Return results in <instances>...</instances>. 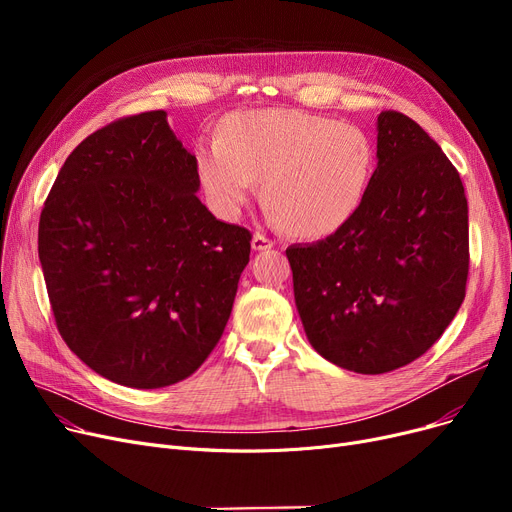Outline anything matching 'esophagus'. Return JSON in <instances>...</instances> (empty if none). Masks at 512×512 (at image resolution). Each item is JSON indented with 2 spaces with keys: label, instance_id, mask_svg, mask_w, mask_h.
<instances>
[{
  "label": "esophagus",
  "instance_id": "34e87169",
  "mask_svg": "<svg viewBox=\"0 0 512 512\" xmlns=\"http://www.w3.org/2000/svg\"><path fill=\"white\" fill-rule=\"evenodd\" d=\"M251 245H253L255 251H267V249H272L276 245V240L270 238L267 234H263V232H255Z\"/></svg>",
  "mask_w": 512,
  "mask_h": 512
}]
</instances>
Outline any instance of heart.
<instances>
[{
  "mask_svg": "<svg viewBox=\"0 0 512 512\" xmlns=\"http://www.w3.org/2000/svg\"><path fill=\"white\" fill-rule=\"evenodd\" d=\"M373 161L363 128L301 110L236 114L222 139L197 145V174L215 213L234 218L263 180L272 215L301 238L328 236L353 218Z\"/></svg>",
  "mask_w": 512,
  "mask_h": 512,
  "instance_id": "obj_1",
  "label": "heart"
}]
</instances>
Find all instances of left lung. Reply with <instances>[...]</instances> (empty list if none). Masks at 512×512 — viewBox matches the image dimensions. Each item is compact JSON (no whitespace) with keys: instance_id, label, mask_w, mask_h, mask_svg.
Listing matches in <instances>:
<instances>
[{"instance_id":"8db88e82","label":"left lung","mask_w":512,"mask_h":512,"mask_svg":"<svg viewBox=\"0 0 512 512\" xmlns=\"http://www.w3.org/2000/svg\"><path fill=\"white\" fill-rule=\"evenodd\" d=\"M305 334L330 363L386 373L419 359L465 299V186L409 116H378V168L342 228L286 249Z\"/></svg>"}]
</instances>
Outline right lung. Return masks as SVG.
Here are the masks:
<instances>
[{"label":"right lung","mask_w":512,"mask_h":512,"mask_svg":"<svg viewBox=\"0 0 512 512\" xmlns=\"http://www.w3.org/2000/svg\"><path fill=\"white\" fill-rule=\"evenodd\" d=\"M166 116L143 112L89 134L39 220L64 342L103 378L143 390L186 380L211 355L253 238L199 201L197 157Z\"/></svg>","instance_id":"obj_1"}]
</instances>
